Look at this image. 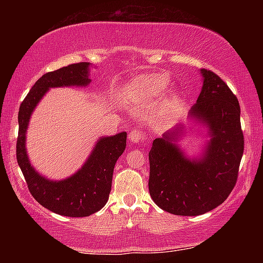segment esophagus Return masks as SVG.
<instances>
[{
  "label": "esophagus",
  "mask_w": 263,
  "mask_h": 263,
  "mask_svg": "<svg viewBox=\"0 0 263 263\" xmlns=\"http://www.w3.org/2000/svg\"><path fill=\"white\" fill-rule=\"evenodd\" d=\"M128 138H129V141H130L132 143H139V142H142L143 140H145V134H143L142 132L133 130L132 133H129Z\"/></svg>",
  "instance_id": "obj_1"
}]
</instances>
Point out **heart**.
Segmentation results:
<instances>
[{"instance_id":"heart-1","label":"heart","mask_w":263,"mask_h":263,"mask_svg":"<svg viewBox=\"0 0 263 263\" xmlns=\"http://www.w3.org/2000/svg\"><path fill=\"white\" fill-rule=\"evenodd\" d=\"M167 75L156 73L133 79L125 88V97L134 103H145L156 98L168 86ZM172 103V100H171Z\"/></svg>"}]
</instances>
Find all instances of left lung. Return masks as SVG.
Returning a JSON list of instances; mask_svg holds the SVG:
<instances>
[{
    "label": "left lung",
    "mask_w": 263,
    "mask_h": 263,
    "mask_svg": "<svg viewBox=\"0 0 263 263\" xmlns=\"http://www.w3.org/2000/svg\"><path fill=\"white\" fill-rule=\"evenodd\" d=\"M200 73L202 88L188 120L207 138L201 154L189 157L178 145L186 133L182 123L154 140L148 154L151 197L163 211L185 217L207 213L228 199L244 151L236 96L213 71Z\"/></svg>",
    "instance_id": "obj_1"
}]
</instances>
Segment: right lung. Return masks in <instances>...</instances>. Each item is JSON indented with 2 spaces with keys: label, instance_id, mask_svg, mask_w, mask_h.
<instances>
[{
  "label": "right lung",
  "instance_id": "1",
  "mask_svg": "<svg viewBox=\"0 0 263 263\" xmlns=\"http://www.w3.org/2000/svg\"><path fill=\"white\" fill-rule=\"evenodd\" d=\"M89 68L88 62H81L44 74L21 103L17 115L16 159L30 193L46 210L64 217H88L105 206L115 164L127 145V133L99 138L84 165L61 181L46 178L32 166L26 149V133L32 114L46 92L56 87H86L91 84Z\"/></svg>",
  "mask_w": 263,
  "mask_h": 263
}]
</instances>
